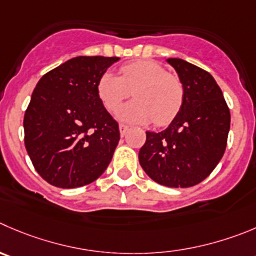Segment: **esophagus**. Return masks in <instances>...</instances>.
<instances>
[{
	"mask_svg": "<svg viewBox=\"0 0 256 256\" xmlns=\"http://www.w3.org/2000/svg\"><path fill=\"white\" fill-rule=\"evenodd\" d=\"M128 130H130V126H126V124H119V132H120V136H126Z\"/></svg>",
	"mask_w": 256,
	"mask_h": 256,
	"instance_id": "esophagus-1",
	"label": "esophagus"
}]
</instances>
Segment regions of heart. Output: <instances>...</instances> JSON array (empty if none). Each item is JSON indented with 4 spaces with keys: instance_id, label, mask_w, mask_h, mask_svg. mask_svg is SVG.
<instances>
[{
    "instance_id": "obj_1",
    "label": "heart",
    "mask_w": 256,
    "mask_h": 256,
    "mask_svg": "<svg viewBox=\"0 0 256 256\" xmlns=\"http://www.w3.org/2000/svg\"><path fill=\"white\" fill-rule=\"evenodd\" d=\"M119 76L106 72L96 82V96L109 112H116L133 90L136 100L119 110L124 122L167 126L180 113L184 104L181 80L157 62L136 60L122 65Z\"/></svg>"
}]
</instances>
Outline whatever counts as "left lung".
I'll list each match as a JSON object with an SVG mask.
<instances>
[{"mask_svg": "<svg viewBox=\"0 0 256 256\" xmlns=\"http://www.w3.org/2000/svg\"><path fill=\"white\" fill-rule=\"evenodd\" d=\"M184 86V104L162 132H146L140 163L167 187L194 186L214 171L225 152L230 110L212 75L182 59H167Z\"/></svg>", "mask_w": 256, "mask_h": 256, "instance_id": "8db88e82", "label": "left lung"}]
</instances>
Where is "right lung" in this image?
<instances>
[{"label": "right lung", "mask_w": 256, "mask_h": 256, "mask_svg": "<svg viewBox=\"0 0 256 256\" xmlns=\"http://www.w3.org/2000/svg\"><path fill=\"white\" fill-rule=\"evenodd\" d=\"M119 58L76 56L46 72L24 116L25 147L52 186L75 188L103 174L118 146V123L96 96V82Z\"/></svg>", "instance_id": "right-lung-1"}]
</instances>
